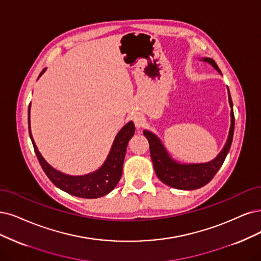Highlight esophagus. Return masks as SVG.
I'll list each match as a JSON object with an SVG mask.
<instances>
[{
    "instance_id": "34e87169",
    "label": "esophagus",
    "mask_w": 261,
    "mask_h": 261,
    "mask_svg": "<svg viewBox=\"0 0 261 261\" xmlns=\"http://www.w3.org/2000/svg\"><path fill=\"white\" fill-rule=\"evenodd\" d=\"M133 120H134V124H136V127H137L138 129H140L141 125H142V120H141V118L139 117V116H134Z\"/></svg>"
}]
</instances>
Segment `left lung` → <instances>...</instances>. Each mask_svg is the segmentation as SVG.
Segmentation results:
<instances>
[{"instance_id": "obj_1", "label": "left lung", "mask_w": 261, "mask_h": 261, "mask_svg": "<svg viewBox=\"0 0 261 261\" xmlns=\"http://www.w3.org/2000/svg\"><path fill=\"white\" fill-rule=\"evenodd\" d=\"M200 60L211 64L220 75H223L216 62L212 58L204 57ZM227 90L229 105L231 109L229 134L223 149L219 151L218 155L213 160L203 163H180L171 157L166 146L163 145V143L156 134H153L148 130L143 131V134L146 137L149 143L150 157L156 175L166 185L180 190H194L201 188L205 186L208 181H211V179L215 176L217 171L220 169V167L223 166L230 150L231 144H232L234 131V114L232 109L233 104L232 100H231L228 87Z\"/></svg>"}]
</instances>
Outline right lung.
<instances>
[{"mask_svg": "<svg viewBox=\"0 0 261 261\" xmlns=\"http://www.w3.org/2000/svg\"><path fill=\"white\" fill-rule=\"evenodd\" d=\"M45 71L46 67L41 72L38 79L45 73ZM30 108L31 104L29 105V133H30V138L36 157L38 161H40V165L48 178L53 181V184L61 190L67 192V194L80 198L95 199L110 194L116 187V185L118 184L122 175V166L128 143L133 137L134 132H136V127H134L133 121L125 123L117 133V136L114 139L108 157H106L104 163L98 170L85 175H70L51 167L44 159L42 153L38 151L31 133Z\"/></svg>", "mask_w": 261, "mask_h": 261, "instance_id": "right-lung-1", "label": "right lung"}]
</instances>
